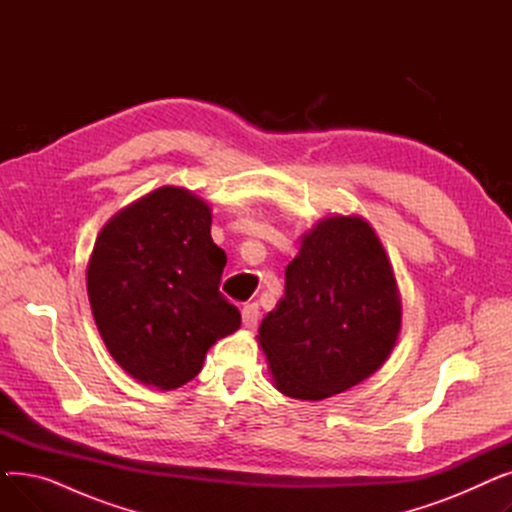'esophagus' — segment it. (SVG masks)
<instances>
[{"mask_svg":"<svg viewBox=\"0 0 512 512\" xmlns=\"http://www.w3.org/2000/svg\"><path fill=\"white\" fill-rule=\"evenodd\" d=\"M259 317H261V311H259V305H257V303H251V305L242 307V324H245V328L253 330V328L257 326Z\"/></svg>","mask_w":512,"mask_h":512,"instance_id":"34e87169","label":"esophagus"}]
</instances>
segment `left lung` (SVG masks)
I'll list each match as a JSON object with an SVG mask.
<instances>
[{"instance_id":"obj_1","label":"left lung","mask_w":512,"mask_h":512,"mask_svg":"<svg viewBox=\"0 0 512 512\" xmlns=\"http://www.w3.org/2000/svg\"><path fill=\"white\" fill-rule=\"evenodd\" d=\"M402 305L378 234L359 215H328L301 238L286 267L284 297L259 326L274 386L321 400L384 365Z\"/></svg>"}]
</instances>
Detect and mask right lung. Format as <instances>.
I'll use <instances>...</instances> for the list:
<instances>
[{
	"label": "right lung",
	"instance_id": "1",
	"mask_svg": "<svg viewBox=\"0 0 512 512\" xmlns=\"http://www.w3.org/2000/svg\"><path fill=\"white\" fill-rule=\"evenodd\" d=\"M224 265L209 205L180 186L157 188L103 226L87 292L107 351L134 380L180 388L215 340L240 328L238 309L220 292Z\"/></svg>",
	"mask_w": 512,
	"mask_h": 512
}]
</instances>
